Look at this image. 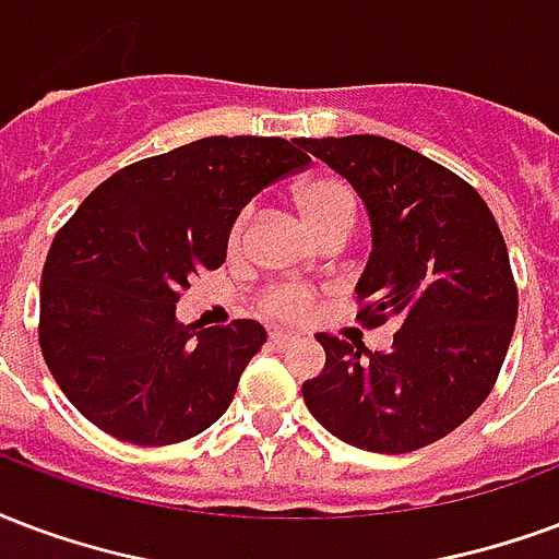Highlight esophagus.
Wrapping results in <instances>:
<instances>
[{
    "label": "esophagus",
    "mask_w": 559,
    "mask_h": 559,
    "mask_svg": "<svg viewBox=\"0 0 559 559\" xmlns=\"http://www.w3.org/2000/svg\"><path fill=\"white\" fill-rule=\"evenodd\" d=\"M296 341H299V334H293V332H272V334H269V343H272L275 349H287V346H293Z\"/></svg>",
    "instance_id": "1"
}]
</instances>
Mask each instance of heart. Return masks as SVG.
<instances>
[{
	"label": "heart",
	"mask_w": 559,
	"mask_h": 559,
	"mask_svg": "<svg viewBox=\"0 0 559 559\" xmlns=\"http://www.w3.org/2000/svg\"><path fill=\"white\" fill-rule=\"evenodd\" d=\"M296 210H299L301 222L308 225L313 237L320 239L325 230L332 227H353L355 216H358V201L349 186L343 183L341 177H311L305 183L296 186L293 192ZM248 227V210H242L234 225L227 230V248L239 251V246L246 242ZM260 308L275 320H301L311 313V293L296 284H278L263 296Z\"/></svg>",
	"instance_id": "b5f03b06"
}]
</instances>
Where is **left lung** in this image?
I'll return each instance as SVG.
<instances>
[{
	"instance_id": "obj_1",
	"label": "left lung",
	"mask_w": 559,
	"mask_h": 559,
	"mask_svg": "<svg viewBox=\"0 0 559 559\" xmlns=\"http://www.w3.org/2000/svg\"><path fill=\"white\" fill-rule=\"evenodd\" d=\"M361 195L373 251L358 322L400 329L388 353L317 334L325 367L301 384L332 436L412 453L465 424L498 382L519 317L507 242L474 186L382 135L299 139Z\"/></svg>"
}]
</instances>
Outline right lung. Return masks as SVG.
<instances>
[{"mask_svg":"<svg viewBox=\"0 0 559 559\" xmlns=\"http://www.w3.org/2000/svg\"><path fill=\"white\" fill-rule=\"evenodd\" d=\"M311 163L299 139L210 135L132 163L61 227L40 275V353L103 432L163 448L225 415L266 341L254 320H175L189 281L227 258L239 210Z\"/></svg>","mask_w":559,"mask_h":559,"instance_id":"obj_1","label":"right lung"}]
</instances>
